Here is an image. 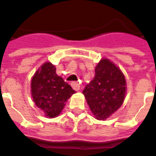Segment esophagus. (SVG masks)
Wrapping results in <instances>:
<instances>
[{
    "label": "esophagus",
    "instance_id": "esophagus-1",
    "mask_svg": "<svg viewBox=\"0 0 156 156\" xmlns=\"http://www.w3.org/2000/svg\"><path fill=\"white\" fill-rule=\"evenodd\" d=\"M71 86L73 87V88L76 90V91H78L79 90V88H80V85L78 83H76V82H73L71 83Z\"/></svg>",
    "mask_w": 156,
    "mask_h": 156
}]
</instances>
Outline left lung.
<instances>
[{"label":"left lung","instance_id":"obj_1","mask_svg":"<svg viewBox=\"0 0 156 156\" xmlns=\"http://www.w3.org/2000/svg\"><path fill=\"white\" fill-rule=\"evenodd\" d=\"M90 110L97 119L105 120L120 108L126 94L123 73L107 58L95 68V76L83 91Z\"/></svg>","mask_w":156,"mask_h":156}]
</instances>
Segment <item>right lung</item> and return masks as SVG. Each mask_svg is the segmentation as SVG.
<instances>
[{"mask_svg":"<svg viewBox=\"0 0 156 156\" xmlns=\"http://www.w3.org/2000/svg\"><path fill=\"white\" fill-rule=\"evenodd\" d=\"M31 92L33 101L46 117L60 115L65 104L75 91L56 73V68L47 62L37 69L32 78Z\"/></svg>","mask_w":156,"mask_h":156,"instance_id":"1","label":"right lung"}]
</instances>
